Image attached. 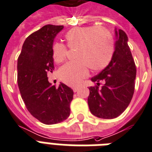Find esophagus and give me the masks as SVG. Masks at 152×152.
Segmentation results:
<instances>
[{
	"instance_id": "34e87169",
	"label": "esophagus",
	"mask_w": 152,
	"mask_h": 152,
	"mask_svg": "<svg viewBox=\"0 0 152 152\" xmlns=\"http://www.w3.org/2000/svg\"><path fill=\"white\" fill-rule=\"evenodd\" d=\"M77 89H78V87H76V86H75V87H73V91H74L75 93H76V92H77Z\"/></svg>"
}]
</instances>
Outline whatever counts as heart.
Instances as JSON below:
<instances>
[{"mask_svg": "<svg viewBox=\"0 0 152 152\" xmlns=\"http://www.w3.org/2000/svg\"><path fill=\"white\" fill-rule=\"evenodd\" d=\"M69 48H77L76 61L67 63L59 70V77L69 86H77L88 75V66L93 70L106 67L114 53V40L108 30L96 26L75 27L65 35ZM66 48L64 44L55 43L53 57L56 63L66 59Z\"/></svg>", "mask_w": 152, "mask_h": 152, "instance_id": "1", "label": "heart"}]
</instances>
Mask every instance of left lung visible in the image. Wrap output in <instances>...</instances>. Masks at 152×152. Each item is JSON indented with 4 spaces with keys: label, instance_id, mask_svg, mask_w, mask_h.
<instances>
[{
    "label": "left lung",
    "instance_id": "obj_1",
    "mask_svg": "<svg viewBox=\"0 0 152 152\" xmlns=\"http://www.w3.org/2000/svg\"><path fill=\"white\" fill-rule=\"evenodd\" d=\"M115 52L107 66L91 78L97 86L90 87L88 104L93 115L111 119L119 116L133 98L137 70L128 37L122 30L115 28ZM104 86L99 88V82Z\"/></svg>",
    "mask_w": 152,
    "mask_h": 152
}]
</instances>
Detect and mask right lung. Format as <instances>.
Masks as SVG:
<instances>
[{"label": "right lung", "instance_id": "add662e5", "mask_svg": "<svg viewBox=\"0 0 152 152\" xmlns=\"http://www.w3.org/2000/svg\"><path fill=\"white\" fill-rule=\"evenodd\" d=\"M64 26L45 25L25 40L17 63L18 86L26 108L46 125L66 120L70 112L74 92L61 83L58 88L48 82L47 74L54 70L53 46Z\"/></svg>", "mask_w": 152, "mask_h": 152}]
</instances>
